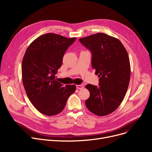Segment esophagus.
<instances>
[{
    "label": "esophagus",
    "mask_w": 152,
    "mask_h": 152,
    "mask_svg": "<svg viewBox=\"0 0 152 152\" xmlns=\"http://www.w3.org/2000/svg\"><path fill=\"white\" fill-rule=\"evenodd\" d=\"M84 86L83 84H80V85H76V88L78 89H83Z\"/></svg>",
    "instance_id": "34e87169"
}]
</instances>
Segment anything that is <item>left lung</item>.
I'll return each mask as SVG.
<instances>
[{"mask_svg":"<svg viewBox=\"0 0 152 152\" xmlns=\"http://www.w3.org/2000/svg\"><path fill=\"white\" fill-rule=\"evenodd\" d=\"M92 53V66L99 78V86L87 84L90 97L86 105L99 116L115 111L128 88L131 67L128 54L119 39L97 33L79 39Z\"/></svg>","mask_w":152,"mask_h":152,"instance_id":"8db88e82","label":"left lung"}]
</instances>
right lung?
<instances>
[{
	"label": "right lung",
	"instance_id": "1",
	"mask_svg": "<svg viewBox=\"0 0 152 152\" xmlns=\"http://www.w3.org/2000/svg\"><path fill=\"white\" fill-rule=\"evenodd\" d=\"M76 37L47 33L28 46L22 61V81L30 102L41 113L56 115L63 111L75 92V85L63 84L55 79L63 55Z\"/></svg>",
	"mask_w": 152,
	"mask_h": 152
}]
</instances>
